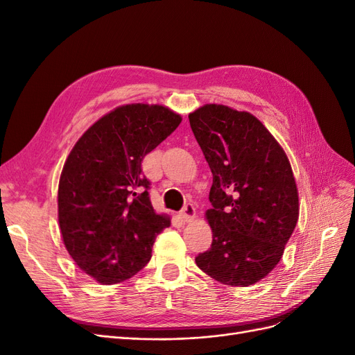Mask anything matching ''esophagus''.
Instances as JSON below:
<instances>
[{"instance_id":"obj_1","label":"esophagus","mask_w":355,"mask_h":355,"mask_svg":"<svg viewBox=\"0 0 355 355\" xmlns=\"http://www.w3.org/2000/svg\"><path fill=\"white\" fill-rule=\"evenodd\" d=\"M180 217L185 220V222H191V220L195 218V209L192 204H187L185 207H183L182 211H180Z\"/></svg>"}]
</instances>
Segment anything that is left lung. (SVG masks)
<instances>
[{"instance_id": "8db88e82", "label": "left lung", "mask_w": 355, "mask_h": 355, "mask_svg": "<svg viewBox=\"0 0 355 355\" xmlns=\"http://www.w3.org/2000/svg\"><path fill=\"white\" fill-rule=\"evenodd\" d=\"M193 137L213 173L211 248L195 263L217 282L250 286L277 266L298 214V191L282 146L261 121L227 105L189 114Z\"/></svg>"}]
</instances>
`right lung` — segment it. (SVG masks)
<instances>
[{
	"mask_svg": "<svg viewBox=\"0 0 355 355\" xmlns=\"http://www.w3.org/2000/svg\"><path fill=\"white\" fill-rule=\"evenodd\" d=\"M182 121L163 105L114 108L73 146L58 183V223L70 257L96 282L137 275L151 259L155 236L170 226L150 201L144 157Z\"/></svg>",
	"mask_w": 355,
	"mask_h": 355,
	"instance_id": "right-lung-1",
	"label": "right lung"
}]
</instances>
